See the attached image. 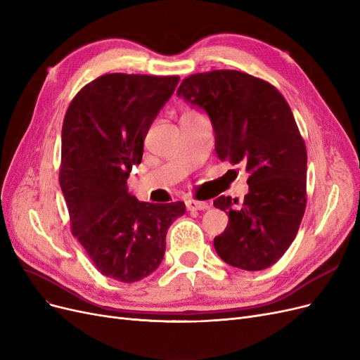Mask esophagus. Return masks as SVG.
<instances>
[{"instance_id": "1", "label": "esophagus", "mask_w": 360, "mask_h": 360, "mask_svg": "<svg viewBox=\"0 0 360 360\" xmlns=\"http://www.w3.org/2000/svg\"><path fill=\"white\" fill-rule=\"evenodd\" d=\"M186 208H188L189 212H195V210H205V208H208V202L189 200V201H186Z\"/></svg>"}]
</instances>
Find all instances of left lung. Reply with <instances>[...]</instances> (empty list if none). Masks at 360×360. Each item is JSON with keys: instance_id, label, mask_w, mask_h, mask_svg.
Masks as SVG:
<instances>
[{"instance_id": "left-lung-1", "label": "left lung", "mask_w": 360, "mask_h": 360, "mask_svg": "<svg viewBox=\"0 0 360 360\" xmlns=\"http://www.w3.org/2000/svg\"><path fill=\"white\" fill-rule=\"evenodd\" d=\"M177 94L212 119L217 158L243 162L250 174L243 204L225 195L214 201L229 216L214 238L217 255L245 271L274 265L307 207V148L288 101L276 86L237 70L192 74Z\"/></svg>"}]
</instances>
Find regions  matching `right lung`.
<instances>
[{
  "mask_svg": "<svg viewBox=\"0 0 360 360\" xmlns=\"http://www.w3.org/2000/svg\"><path fill=\"white\" fill-rule=\"evenodd\" d=\"M179 76L104 74L72 98L62 125L59 184L79 240L103 276L139 281L160 265L184 202H140L127 180Z\"/></svg>",
  "mask_w": 360,
  "mask_h": 360,
  "instance_id": "right-lung-1",
  "label": "right lung"
}]
</instances>
